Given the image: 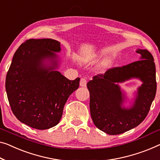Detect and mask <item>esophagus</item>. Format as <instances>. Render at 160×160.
<instances>
[{
  "label": "esophagus",
  "instance_id": "34e87169",
  "mask_svg": "<svg viewBox=\"0 0 160 160\" xmlns=\"http://www.w3.org/2000/svg\"><path fill=\"white\" fill-rule=\"evenodd\" d=\"M80 85L81 87H84V88L86 87L87 80H86V79H85V78H81L80 81Z\"/></svg>",
  "mask_w": 160,
  "mask_h": 160
}]
</instances>
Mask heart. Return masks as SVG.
I'll list each match as a JSON object with an SVG mask.
<instances>
[{
  "instance_id": "1",
  "label": "heart",
  "mask_w": 160,
  "mask_h": 160,
  "mask_svg": "<svg viewBox=\"0 0 160 160\" xmlns=\"http://www.w3.org/2000/svg\"><path fill=\"white\" fill-rule=\"evenodd\" d=\"M88 60V58L82 59L83 62H86ZM111 62V59L110 58H108V57H107V58H105L101 62V67H103V68H106V67L110 65Z\"/></svg>"
}]
</instances>
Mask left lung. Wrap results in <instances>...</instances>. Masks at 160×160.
Listing matches in <instances>:
<instances>
[{"label":"left lung","instance_id":"obj_1","mask_svg":"<svg viewBox=\"0 0 160 160\" xmlns=\"http://www.w3.org/2000/svg\"><path fill=\"white\" fill-rule=\"evenodd\" d=\"M140 60L111 68L87 83L90 92V115L94 124L110 135L124 133L139 125L148 114L157 91L154 58L147 49H137ZM136 78L142 82L132 106L123 105L126 97L118 83Z\"/></svg>","mask_w":160,"mask_h":160}]
</instances>
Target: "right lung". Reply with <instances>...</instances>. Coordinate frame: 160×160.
Here are the masks:
<instances>
[{
    "label": "right lung",
    "mask_w": 160,
    "mask_h": 160,
    "mask_svg": "<svg viewBox=\"0 0 160 160\" xmlns=\"http://www.w3.org/2000/svg\"><path fill=\"white\" fill-rule=\"evenodd\" d=\"M60 42L31 39L14 54L6 78V90L16 118L30 127L48 129L60 121L68 98L79 88L57 70Z\"/></svg>",
    "instance_id": "add662e5"
}]
</instances>
